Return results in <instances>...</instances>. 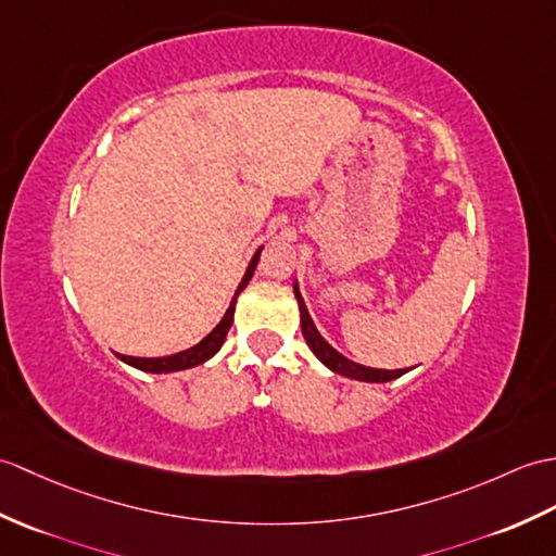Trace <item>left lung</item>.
I'll use <instances>...</instances> for the list:
<instances>
[{
  "mask_svg": "<svg viewBox=\"0 0 556 556\" xmlns=\"http://www.w3.org/2000/svg\"><path fill=\"white\" fill-rule=\"evenodd\" d=\"M293 293H295V301H299V309H301V329H303V337L305 343L309 345V351L315 353V357L319 359L321 365L329 367L331 371L341 374V377L348 379H355V381H367V383H386V381H393L397 377H403L409 369H377V367H365V365H357L353 359H348L345 355H341L337 348L329 345L327 339L321 337L317 331L313 317H309L307 307L303 295L299 291V283H293Z\"/></svg>",
  "mask_w": 556,
  "mask_h": 556,
  "instance_id": "8db88e82",
  "label": "left lung"
}]
</instances>
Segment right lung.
I'll return each instance as SVG.
<instances>
[{
  "mask_svg": "<svg viewBox=\"0 0 556 556\" xmlns=\"http://www.w3.org/2000/svg\"><path fill=\"white\" fill-rule=\"evenodd\" d=\"M261 251H263V247L253 253L251 263H249V267H247V275H243L241 283L237 287L235 299H231L225 317L217 321V327L208 333V337H203L197 345L187 348V351L175 353V355H167V357H132V355H121V353H118V357L123 359L125 365H130V367L141 369V371H149V374L182 371V369H191V367H197V365H203L205 359H211V357L219 351V348H223V343H225V339H227V331H229V327H231V321H235L237 299H239V293L249 287V281H251V277H253V273H255V267H257V261H261Z\"/></svg>",
  "mask_w": 556,
  "mask_h": 556,
  "instance_id": "obj_1",
  "label": "right lung"
}]
</instances>
